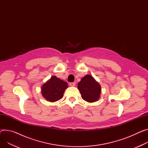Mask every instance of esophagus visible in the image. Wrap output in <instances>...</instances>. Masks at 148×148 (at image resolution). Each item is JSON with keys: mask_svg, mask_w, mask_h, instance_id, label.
<instances>
[{"mask_svg": "<svg viewBox=\"0 0 148 148\" xmlns=\"http://www.w3.org/2000/svg\"><path fill=\"white\" fill-rule=\"evenodd\" d=\"M69 85H70L71 86H75L76 83H75V82H71V83L69 84Z\"/></svg>", "mask_w": 148, "mask_h": 148, "instance_id": "34e87169", "label": "esophagus"}]
</instances>
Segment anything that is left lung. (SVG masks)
<instances>
[{"label":"left lung","instance_id":"1","mask_svg":"<svg viewBox=\"0 0 148 148\" xmlns=\"http://www.w3.org/2000/svg\"><path fill=\"white\" fill-rule=\"evenodd\" d=\"M83 99L89 103L97 101L101 94V86L92 76L86 75L77 84Z\"/></svg>","mask_w":148,"mask_h":148}]
</instances>
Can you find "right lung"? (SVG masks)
Returning a JSON list of instances; mask_svg holds the SVG:
<instances>
[{"label":"right lung","instance_id":"1","mask_svg":"<svg viewBox=\"0 0 148 148\" xmlns=\"http://www.w3.org/2000/svg\"><path fill=\"white\" fill-rule=\"evenodd\" d=\"M67 83L60 80L56 76H52L49 81L41 88L42 96L50 102H55L62 98Z\"/></svg>","mask_w":148,"mask_h":148}]
</instances>
